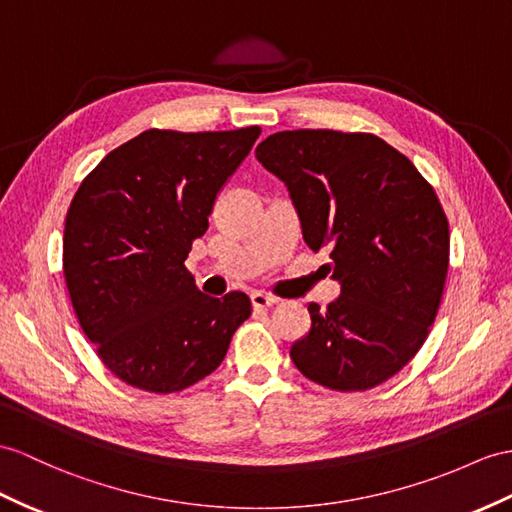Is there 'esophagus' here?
I'll return each instance as SVG.
<instances>
[{
    "mask_svg": "<svg viewBox=\"0 0 512 512\" xmlns=\"http://www.w3.org/2000/svg\"><path fill=\"white\" fill-rule=\"evenodd\" d=\"M249 299H252V304H254L256 308H267V306L278 304V297L267 295V293H260V291H256V293L249 295Z\"/></svg>",
    "mask_w": 512,
    "mask_h": 512,
    "instance_id": "1",
    "label": "esophagus"
}]
</instances>
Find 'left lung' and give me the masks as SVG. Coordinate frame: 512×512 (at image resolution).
<instances>
[{"label":"left lung","mask_w":512,"mask_h":512,"mask_svg":"<svg viewBox=\"0 0 512 512\" xmlns=\"http://www.w3.org/2000/svg\"><path fill=\"white\" fill-rule=\"evenodd\" d=\"M256 158L289 189L306 245L330 249L341 293L308 304L310 330L291 345L308 380L367 391L395 376L428 336L450 263V228L432 186L380 136L286 130Z\"/></svg>","instance_id":"left-lung-1"}]
</instances>
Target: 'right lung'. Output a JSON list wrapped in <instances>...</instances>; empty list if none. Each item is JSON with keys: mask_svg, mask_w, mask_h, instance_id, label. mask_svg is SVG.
<instances>
[{"mask_svg": "<svg viewBox=\"0 0 512 512\" xmlns=\"http://www.w3.org/2000/svg\"><path fill=\"white\" fill-rule=\"evenodd\" d=\"M260 128L145 130L99 162L67 210L62 269L102 363L136 389L176 393L213 373L252 313L210 297L184 260Z\"/></svg>", "mask_w": 512, "mask_h": 512, "instance_id": "add662e5", "label": "right lung"}]
</instances>
